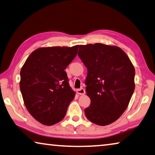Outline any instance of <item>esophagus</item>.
Instances as JSON below:
<instances>
[{
  "label": "esophagus",
  "mask_w": 155,
  "mask_h": 155,
  "mask_svg": "<svg viewBox=\"0 0 155 155\" xmlns=\"http://www.w3.org/2000/svg\"><path fill=\"white\" fill-rule=\"evenodd\" d=\"M77 93L78 94L83 95V94H85V91L84 89H83V88H80V89H77Z\"/></svg>",
  "instance_id": "34e87169"
}]
</instances>
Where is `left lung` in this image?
Returning <instances> with one entry per match:
<instances>
[{"label": "left lung", "instance_id": "left-lung-1", "mask_svg": "<svg viewBox=\"0 0 155 155\" xmlns=\"http://www.w3.org/2000/svg\"><path fill=\"white\" fill-rule=\"evenodd\" d=\"M78 55L87 69L85 92L91 104L85 109V116L99 126L112 124L126 110L134 92V66L117 46L80 45Z\"/></svg>", "mask_w": 155, "mask_h": 155}]
</instances>
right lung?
Masks as SVG:
<instances>
[{
	"label": "right lung",
	"instance_id": "obj_1",
	"mask_svg": "<svg viewBox=\"0 0 155 155\" xmlns=\"http://www.w3.org/2000/svg\"><path fill=\"white\" fill-rule=\"evenodd\" d=\"M78 45L36 49L21 70L20 89L28 112L45 126L61 121L75 92L65 71L77 54Z\"/></svg>",
	"mask_w": 155,
	"mask_h": 155
}]
</instances>
